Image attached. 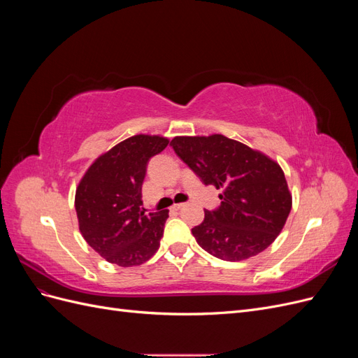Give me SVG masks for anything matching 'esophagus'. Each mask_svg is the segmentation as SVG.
I'll return each mask as SVG.
<instances>
[{"label":"esophagus","instance_id":"obj_1","mask_svg":"<svg viewBox=\"0 0 358 358\" xmlns=\"http://www.w3.org/2000/svg\"><path fill=\"white\" fill-rule=\"evenodd\" d=\"M182 208H183V203H176V204L171 206L173 210H179V209H182Z\"/></svg>","mask_w":358,"mask_h":358}]
</instances>
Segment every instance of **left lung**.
<instances>
[{"mask_svg":"<svg viewBox=\"0 0 358 358\" xmlns=\"http://www.w3.org/2000/svg\"><path fill=\"white\" fill-rule=\"evenodd\" d=\"M170 146L204 185L222 189L218 209L204 210V221L192 229L204 251L241 262L275 242L292 204L278 162L222 134L175 137Z\"/></svg>","mask_w":358,"mask_h":358,"instance_id":"obj_1","label":"left lung"}]
</instances>
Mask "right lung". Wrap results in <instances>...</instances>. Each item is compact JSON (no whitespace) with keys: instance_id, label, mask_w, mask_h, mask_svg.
<instances>
[{"instance_id":"1","label":"right lung","mask_w":358,"mask_h":358,"mask_svg":"<svg viewBox=\"0 0 358 358\" xmlns=\"http://www.w3.org/2000/svg\"><path fill=\"white\" fill-rule=\"evenodd\" d=\"M169 138L137 134L96 158L76 189L79 230L106 262L121 267L146 263L159 248L169 210L146 213L142 185L149 159Z\"/></svg>"}]
</instances>
